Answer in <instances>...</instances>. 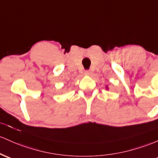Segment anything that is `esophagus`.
Instances as JSON below:
<instances>
[{"label":"esophagus","mask_w":158,"mask_h":158,"mask_svg":"<svg viewBox=\"0 0 158 158\" xmlns=\"http://www.w3.org/2000/svg\"><path fill=\"white\" fill-rule=\"evenodd\" d=\"M85 74L86 76H91V74H92V72H91V71L89 70H86L85 72Z\"/></svg>","instance_id":"obj_1"}]
</instances>
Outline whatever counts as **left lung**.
Returning a JSON list of instances; mask_svg holds the SVG:
<instances>
[{"mask_svg":"<svg viewBox=\"0 0 158 158\" xmlns=\"http://www.w3.org/2000/svg\"><path fill=\"white\" fill-rule=\"evenodd\" d=\"M106 90H109V87H108V86H106Z\"/></svg>","mask_w":158,"mask_h":158,"instance_id":"obj_1","label":"left lung"}]
</instances>
